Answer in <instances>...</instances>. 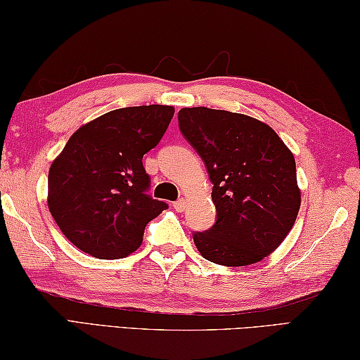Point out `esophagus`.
Returning <instances> with one entry per match:
<instances>
[{
	"instance_id": "obj_1",
	"label": "esophagus",
	"mask_w": 360,
	"mask_h": 360,
	"mask_svg": "<svg viewBox=\"0 0 360 360\" xmlns=\"http://www.w3.org/2000/svg\"><path fill=\"white\" fill-rule=\"evenodd\" d=\"M172 207L175 208V212H179V213L185 212V208H186V200L181 198V199H179L177 202H174V203H172Z\"/></svg>"
}]
</instances>
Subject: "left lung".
Wrapping results in <instances>:
<instances>
[{"label": "left lung", "mask_w": 360, "mask_h": 360, "mask_svg": "<svg viewBox=\"0 0 360 360\" xmlns=\"http://www.w3.org/2000/svg\"><path fill=\"white\" fill-rule=\"evenodd\" d=\"M179 125L213 183L218 219L193 236L203 259L246 266L273 254L301 207L290 148L269 125L246 114L183 108Z\"/></svg>", "instance_id": "left-lung-1"}]
</instances>
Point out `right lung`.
<instances>
[{
  "label": "right lung",
  "instance_id": "right-lung-1",
  "mask_svg": "<svg viewBox=\"0 0 360 360\" xmlns=\"http://www.w3.org/2000/svg\"><path fill=\"white\" fill-rule=\"evenodd\" d=\"M166 105L120 108L87 122L67 141L49 172V210L67 240L103 260L134 252L148 222L167 203L146 194L142 157L174 116Z\"/></svg>",
  "mask_w": 360,
  "mask_h": 360
}]
</instances>
